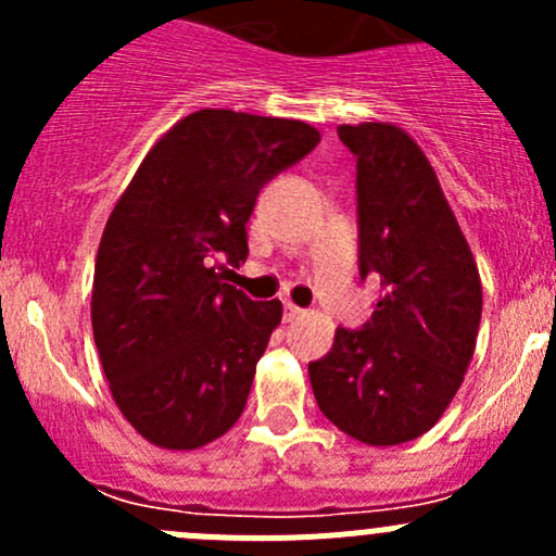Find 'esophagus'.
<instances>
[{
  "label": "esophagus",
  "mask_w": 556,
  "mask_h": 556,
  "mask_svg": "<svg viewBox=\"0 0 556 556\" xmlns=\"http://www.w3.org/2000/svg\"><path fill=\"white\" fill-rule=\"evenodd\" d=\"M304 309H299V306L295 304H285V319H288V323H293V319H299V317H304Z\"/></svg>",
  "instance_id": "1"
}]
</instances>
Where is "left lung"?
<instances>
[{"mask_svg": "<svg viewBox=\"0 0 556 556\" xmlns=\"http://www.w3.org/2000/svg\"><path fill=\"white\" fill-rule=\"evenodd\" d=\"M357 159L361 277L382 299L309 363L317 406L368 446L428 433L463 384L481 323V279L422 148L392 123L339 126Z\"/></svg>", "mask_w": 556, "mask_h": 556, "instance_id": "8db88e82", "label": "left lung"}]
</instances>
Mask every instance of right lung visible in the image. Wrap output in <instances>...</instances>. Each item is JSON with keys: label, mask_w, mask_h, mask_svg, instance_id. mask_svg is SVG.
Returning a JSON list of instances; mask_svg holds the SVG:
<instances>
[{"label": "right lung", "mask_w": 556, "mask_h": 556, "mask_svg": "<svg viewBox=\"0 0 556 556\" xmlns=\"http://www.w3.org/2000/svg\"><path fill=\"white\" fill-rule=\"evenodd\" d=\"M317 142L304 121L190 112L117 199L97 252L91 325L112 397L150 444L199 450L242 417L282 304L223 282L222 261H247L257 193Z\"/></svg>", "instance_id": "add662e5"}]
</instances>
